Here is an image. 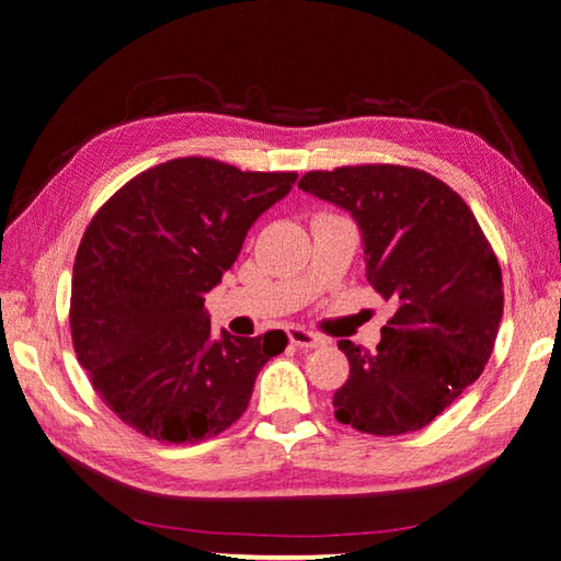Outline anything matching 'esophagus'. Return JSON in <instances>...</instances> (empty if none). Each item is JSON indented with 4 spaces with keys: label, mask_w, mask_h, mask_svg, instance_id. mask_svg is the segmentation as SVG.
Masks as SVG:
<instances>
[{
    "label": "esophagus",
    "mask_w": 561,
    "mask_h": 561,
    "mask_svg": "<svg viewBox=\"0 0 561 561\" xmlns=\"http://www.w3.org/2000/svg\"><path fill=\"white\" fill-rule=\"evenodd\" d=\"M287 336H289V344L297 346V348H319V346L327 344V341L321 339V336L311 334V331L299 329V327H291L287 331Z\"/></svg>",
    "instance_id": "34e87169"
}]
</instances>
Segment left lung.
I'll use <instances>...</instances> for the list:
<instances>
[{"label":"left lung","mask_w":561,"mask_h":561,"mask_svg":"<svg viewBox=\"0 0 561 561\" xmlns=\"http://www.w3.org/2000/svg\"><path fill=\"white\" fill-rule=\"evenodd\" d=\"M299 187L354 217L366 277L396 304L376 351L339 341L351 371L336 421L368 435L425 428L495 346L505 294L488 237L453 187L415 168L311 170Z\"/></svg>","instance_id":"obj_1"}]
</instances>
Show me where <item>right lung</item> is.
I'll return each mask as SVG.
<instances>
[{
    "instance_id": "obj_1",
    "label": "right lung",
    "mask_w": 561,
    "mask_h": 561,
    "mask_svg": "<svg viewBox=\"0 0 561 561\" xmlns=\"http://www.w3.org/2000/svg\"><path fill=\"white\" fill-rule=\"evenodd\" d=\"M294 183L297 173L175 158L128 180L87 227L71 277V339L96 393L130 428L195 443L244 413L287 334L222 329L215 339L205 294Z\"/></svg>"
}]
</instances>
